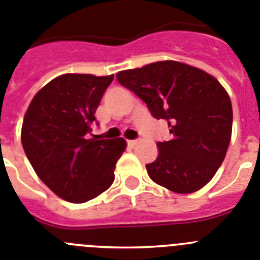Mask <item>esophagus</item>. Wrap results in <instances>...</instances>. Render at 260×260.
I'll use <instances>...</instances> for the list:
<instances>
[{
  "label": "esophagus",
  "mask_w": 260,
  "mask_h": 260,
  "mask_svg": "<svg viewBox=\"0 0 260 260\" xmlns=\"http://www.w3.org/2000/svg\"><path fill=\"white\" fill-rule=\"evenodd\" d=\"M127 144H128V146H129V148H133L135 145H137V140H128Z\"/></svg>",
  "instance_id": "esophagus-1"
}]
</instances>
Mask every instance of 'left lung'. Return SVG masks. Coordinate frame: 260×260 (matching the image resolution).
I'll return each instance as SVG.
<instances>
[{"label":"left lung","mask_w":260,"mask_h":260,"mask_svg":"<svg viewBox=\"0 0 260 260\" xmlns=\"http://www.w3.org/2000/svg\"><path fill=\"white\" fill-rule=\"evenodd\" d=\"M116 78L170 127L173 139L157 143V159L146 165L150 179L177 193L204 187L224 161L232 136L226 90L207 72L171 60L119 72Z\"/></svg>","instance_id":"left-lung-1"}]
</instances>
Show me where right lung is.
I'll list each match as a JSON object with an SVG mask.
<instances>
[{
    "label": "right lung",
    "mask_w": 260,
    "mask_h": 260,
    "mask_svg": "<svg viewBox=\"0 0 260 260\" xmlns=\"http://www.w3.org/2000/svg\"><path fill=\"white\" fill-rule=\"evenodd\" d=\"M112 80L114 74H62L38 91L24 115V153L43 183L67 202H89L115 179L125 140L89 139Z\"/></svg>",
    "instance_id": "add662e5"
}]
</instances>
